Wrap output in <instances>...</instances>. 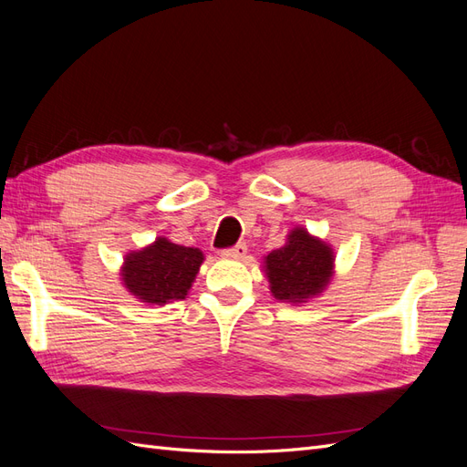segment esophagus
Here are the masks:
<instances>
[{"label":"esophagus","mask_w":467,"mask_h":467,"mask_svg":"<svg viewBox=\"0 0 467 467\" xmlns=\"http://www.w3.org/2000/svg\"><path fill=\"white\" fill-rule=\"evenodd\" d=\"M246 252H248V246H246L244 243H238V244L233 246V248L223 250L221 254H223L224 258H244Z\"/></svg>","instance_id":"obj_1"}]
</instances>
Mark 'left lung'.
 Segmentation results:
<instances>
[{"label":"left lung","mask_w":467,"mask_h":467,"mask_svg":"<svg viewBox=\"0 0 467 467\" xmlns=\"http://www.w3.org/2000/svg\"><path fill=\"white\" fill-rule=\"evenodd\" d=\"M272 296L287 303H305L321 296L335 274V252L321 238L297 226L287 243L264 258Z\"/></svg>","instance_id":"1"}]
</instances>
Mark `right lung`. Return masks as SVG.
Listing matches in <instances>:
<instances>
[{"instance_id": "add662e5", "label": "right lung", "mask_w": 467, "mask_h": 467, "mask_svg": "<svg viewBox=\"0 0 467 467\" xmlns=\"http://www.w3.org/2000/svg\"><path fill=\"white\" fill-rule=\"evenodd\" d=\"M203 258L199 248L180 246L158 236L152 244L125 256L123 285L139 301L149 305L185 299Z\"/></svg>"}]
</instances>
